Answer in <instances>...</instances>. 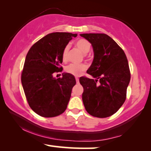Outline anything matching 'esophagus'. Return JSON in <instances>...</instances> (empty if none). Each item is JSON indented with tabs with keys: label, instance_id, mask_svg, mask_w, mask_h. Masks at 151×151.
Here are the masks:
<instances>
[{
	"label": "esophagus",
	"instance_id": "1",
	"mask_svg": "<svg viewBox=\"0 0 151 151\" xmlns=\"http://www.w3.org/2000/svg\"><path fill=\"white\" fill-rule=\"evenodd\" d=\"M76 82H77V83H79V78L76 77Z\"/></svg>",
	"mask_w": 151,
	"mask_h": 151
}]
</instances>
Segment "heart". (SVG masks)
Instances as JSON below:
<instances>
[{
  "mask_svg": "<svg viewBox=\"0 0 151 151\" xmlns=\"http://www.w3.org/2000/svg\"><path fill=\"white\" fill-rule=\"evenodd\" d=\"M75 45L77 46L78 49L81 50L83 54H87L88 52L90 51V43L88 42L87 40L81 39L78 40L76 41ZM70 46L66 45L62 52V59L64 62H65L68 60V51H69ZM87 69V65L84 63L81 64H70V65H68L65 68V72L68 74H72V75L74 76V77H79L81 75L82 72Z\"/></svg>",
  "mask_w": 151,
  "mask_h": 151,
  "instance_id": "b5f03b06",
  "label": "heart"
}]
</instances>
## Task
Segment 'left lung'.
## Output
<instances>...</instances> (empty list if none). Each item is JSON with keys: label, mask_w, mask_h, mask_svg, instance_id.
Masks as SVG:
<instances>
[{"label": "left lung", "mask_w": 151, "mask_h": 151, "mask_svg": "<svg viewBox=\"0 0 151 151\" xmlns=\"http://www.w3.org/2000/svg\"><path fill=\"white\" fill-rule=\"evenodd\" d=\"M91 43L93 61L87 70L93 79L82 77V100L90 115L105 118L123 105L130 80L128 62L124 50L106 34H81Z\"/></svg>", "instance_id": "obj_1"}]
</instances>
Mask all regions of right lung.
I'll return each instance as SVG.
<instances>
[{"label": "right lung", "mask_w": 151, "mask_h": 151, "mask_svg": "<svg viewBox=\"0 0 151 151\" xmlns=\"http://www.w3.org/2000/svg\"><path fill=\"white\" fill-rule=\"evenodd\" d=\"M77 34L54 32L42 38L26 56L21 83L29 107L44 117H53L67 108L75 78L67 72L56 79L53 73L62 70V52Z\"/></svg>", "instance_id": "add662e5"}]
</instances>
